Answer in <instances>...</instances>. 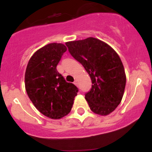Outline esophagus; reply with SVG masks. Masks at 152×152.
Wrapping results in <instances>:
<instances>
[{
	"label": "esophagus",
	"mask_w": 152,
	"mask_h": 152,
	"mask_svg": "<svg viewBox=\"0 0 152 152\" xmlns=\"http://www.w3.org/2000/svg\"><path fill=\"white\" fill-rule=\"evenodd\" d=\"M73 83H74V85H76V86H78V82H77V80H75Z\"/></svg>",
	"instance_id": "34e87169"
}]
</instances>
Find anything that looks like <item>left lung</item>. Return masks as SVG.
<instances>
[{
	"instance_id": "8db88e82",
	"label": "left lung",
	"mask_w": 152,
	"mask_h": 152,
	"mask_svg": "<svg viewBox=\"0 0 152 152\" xmlns=\"http://www.w3.org/2000/svg\"><path fill=\"white\" fill-rule=\"evenodd\" d=\"M65 45L90 76L92 88L85 94L90 110L100 115L110 114L121 102L126 81L118 54L108 44L94 37Z\"/></svg>"
}]
</instances>
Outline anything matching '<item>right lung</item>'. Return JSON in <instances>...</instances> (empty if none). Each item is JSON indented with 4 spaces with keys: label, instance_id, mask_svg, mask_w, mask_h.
<instances>
[{
    "label": "right lung",
    "instance_id": "right-lung-1",
    "mask_svg": "<svg viewBox=\"0 0 152 152\" xmlns=\"http://www.w3.org/2000/svg\"><path fill=\"white\" fill-rule=\"evenodd\" d=\"M67 50L64 44H48L37 50L29 59L25 73L28 96L42 114L60 119L71 110L78 88L66 82L56 66Z\"/></svg>",
    "mask_w": 152,
    "mask_h": 152
}]
</instances>
